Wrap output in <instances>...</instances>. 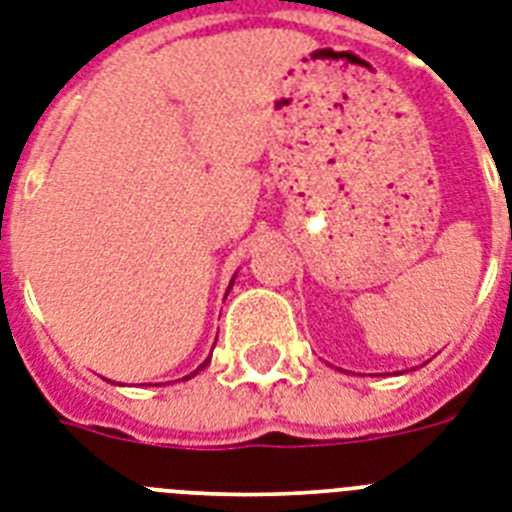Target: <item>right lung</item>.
Masks as SVG:
<instances>
[{
	"label": "right lung",
	"instance_id": "obj_1",
	"mask_svg": "<svg viewBox=\"0 0 512 512\" xmlns=\"http://www.w3.org/2000/svg\"><path fill=\"white\" fill-rule=\"evenodd\" d=\"M205 364H208V362H205ZM205 364H203V367H205ZM203 367H200V369H203Z\"/></svg>",
	"mask_w": 512,
	"mask_h": 512
}]
</instances>
